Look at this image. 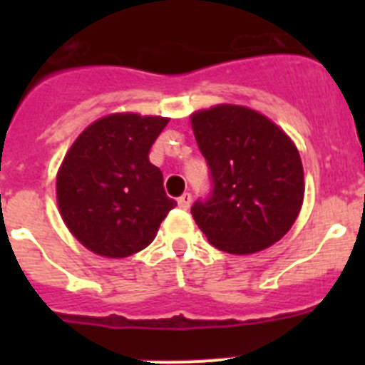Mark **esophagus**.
Listing matches in <instances>:
<instances>
[{"mask_svg": "<svg viewBox=\"0 0 365 365\" xmlns=\"http://www.w3.org/2000/svg\"><path fill=\"white\" fill-rule=\"evenodd\" d=\"M190 202H192V193L188 192H185L179 199H177V205H179V208H182V210H188Z\"/></svg>", "mask_w": 365, "mask_h": 365, "instance_id": "34e87169", "label": "esophagus"}]
</instances>
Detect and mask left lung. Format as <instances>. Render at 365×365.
Returning <instances> with one entry per match:
<instances>
[{
    "mask_svg": "<svg viewBox=\"0 0 365 365\" xmlns=\"http://www.w3.org/2000/svg\"><path fill=\"white\" fill-rule=\"evenodd\" d=\"M214 190L192 215L206 240L228 254L269 248L291 230L305 195L299 151L269 117L247 106L217 104L190 115Z\"/></svg>",
    "mask_w": 365,
    "mask_h": 365,
    "instance_id": "obj_1",
    "label": "left lung"
}]
</instances>
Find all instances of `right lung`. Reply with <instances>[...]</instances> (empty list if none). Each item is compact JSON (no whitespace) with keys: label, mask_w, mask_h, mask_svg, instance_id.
<instances>
[{"label":"right lung","mask_w":365,"mask_h":365,"mask_svg":"<svg viewBox=\"0 0 365 365\" xmlns=\"http://www.w3.org/2000/svg\"><path fill=\"white\" fill-rule=\"evenodd\" d=\"M168 122L111 113L87 125L67 150L56 173L58 210L87 250L115 259L140 252L177 206L148 159Z\"/></svg>","instance_id":"1"}]
</instances>
